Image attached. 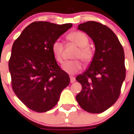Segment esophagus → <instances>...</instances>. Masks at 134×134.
<instances>
[{"instance_id": "obj_1", "label": "esophagus", "mask_w": 134, "mask_h": 134, "mask_svg": "<svg viewBox=\"0 0 134 134\" xmlns=\"http://www.w3.org/2000/svg\"><path fill=\"white\" fill-rule=\"evenodd\" d=\"M76 81V78L74 76H70V82L71 83H74Z\"/></svg>"}]
</instances>
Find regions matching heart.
<instances>
[{
  "label": "heart",
  "instance_id": "b5f03b06",
  "mask_svg": "<svg viewBox=\"0 0 134 134\" xmlns=\"http://www.w3.org/2000/svg\"><path fill=\"white\" fill-rule=\"evenodd\" d=\"M67 39L78 47L74 55V58H80L84 63H88L91 61L94 56V52L88 46L89 39L86 34L80 31H74L67 35ZM63 43L59 39L54 41L52 45V52L55 60L58 63L63 62ZM62 67L67 74L73 75L81 70L82 63L80 60H69L64 63Z\"/></svg>",
  "mask_w": 134,
  "mask_h": 134
}]
</instances>
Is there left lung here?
<instances>
[{"label": "left lung", "instance_id": "1", "mask_svg": "<svg viewBox=\"0 0 134 134\" xmlns=\"http://www.w3.org/2000/svg\"><path fill=\"white\" fill-rule=\"evenodd\" d=\"M77 29L91 38L95 52L89 67L76 78L82 87L76 100L86 112L102 113L121 93L126 73L124 50L114 32L102 24L88 21L79 24Z\"/></svg>", "mask_w": 134, "mask_h": 134}]
</instances>
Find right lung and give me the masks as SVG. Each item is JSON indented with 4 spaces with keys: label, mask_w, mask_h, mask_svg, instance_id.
<instances>
[{
    "label": "right lung",
    "mask_w": 134,
    "mask_h": 134,
    "mask_svg": "<svg viewBox=\"0 0 134 134\" xmlns=\"http://www.w3.org/2000/svg\"><path fill=\"white\" fill-rule=\"evenodd\" d=\"M72 26L70 23L58 25L34 22L13 43L9 61L12 88L32 110L45 112L51 110L70 82L69 75L54 58L52 45Z\"/></svg>",
    "instance_id": "add662e5"
}]
</instances>
